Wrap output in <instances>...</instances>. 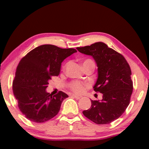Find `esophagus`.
<instances>
[{
    "label": "esophagus",
    "mask_w": 149,
    "mask_h": 149,
    "mask_svg": "<svg viewBox=\"0 0 149 149\" xmlns=\"http://www.w3.org/2000/svg\"><path fill=\"white\" fill-rule=\"evenodd\" d=\"M71 96L74 97V98H76V100H80V99L82 97L81 96H78V95H72Z\"/></svg>",
    "instance_id": "obj_1"
}]
</instances>
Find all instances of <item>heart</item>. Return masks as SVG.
I'll return each instance as SVG.
<instances>
[{"instance_id":"b5f03b06","label":"heart","mask_w":149,"mask_h":149,"mask_svg":"<svg viewBox=\"0 0 149 149\" xmlns=\"http://www.w3.org/2000/svg\"><path fill=\"white\" fill-rule=\"evenodd\" d=\"M90 64H94V61L91 60V59H86L83 62V67L85 66H87V65ZM87 86L86 84H84V83H79V82H73L71 85H70V87H71V90L73 91H74L76 93H83V92L85 91V87Z\"/></svg>"}]
</instances>
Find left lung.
<instances>
[{"mask_svg":"<svg viewBox=\"0 0 149 149\" xmlns=\"http://www.w3.org/2000/svg\"><path fill=\"white\" fill-rule=\"evenodd\" d=\"M76 49L92 56L96 62L97 78L93 88L102 94L101 101L91 100V107L83 111V115L96 124L111 123L123 113L130 104L133 90L130 67L122 54L104 42Z\"/></svg>","mask_w":149,"mask_h":149,"instance_id":"left-lung-1","label":"left lung"}]
</instances>
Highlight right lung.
I'll list each match as a JSON object with an SVG mask.
<instances>
[{"label":"right lung","mask_w":149,"mask_h":149,"mask_svg":"<svg viewBox=\"0 0 149 149\" xmlns=\"http://www.w3.org/2000/svg\"><path fill=\"white\" fill-rule=\"evenodd\" d=\"M76 52L73 48L42 45L21 59L15 72L13 90L19 109L27 119L44 123L59 113L61 103L69 96L61 91L52 96L46 88L52 77L59 76L62 61Z\"/></svg>","instance_id":"right-lung-1"}]
</instances>
